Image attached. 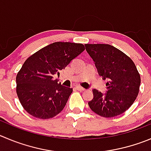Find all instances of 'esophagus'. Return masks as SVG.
Listing matches in <instances>:
<instances>
[{"label": "esophagus", "instance_id": "esophagus-1", "mask_svg": "<svg viewBox=\"0 0 151 151\" xmlns=\"http://www.w3.org/2000/svg\"><path fill=\"white\" fill-rule=\"evenodd\" d=\"M76 88H77V90H79V91H84V90H85V88L80 86H76Z\"/></svg>", "mask_w": 151, "mask_h": 151}]
</instances>
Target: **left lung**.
<instances>
[{"label": "left lung", "mask_w": 151, "mask_h": 151, "mask_svg": "<svg viewBox=\"0 0 151 151\" xmlns=\"http://www.w3.org/2000/svg\"><path fill=\"white\" fill-rule=\"evenodd\" d=\"M100 76L108 80L107 91L93 89L90 109L104 118L124 113L134 103L141 83L140 74L133 60L116 47L106 44H86Z\"/></svg>", "instance_id": "left-lung-1"}]
</instances>
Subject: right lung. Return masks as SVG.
I'll return each instance as SVG.
<instances>
[{"label":"right lung","mask_w":151,"mask_h":151,"mask_svg":"<svg viewBox=\"0 0 151 151\" xmlns=\"http://www.w3.org/2000/svg\"><path fill=\"white\" fill-rule=\"evenodd\" d=\"M85 50L83 44L53 42L27 59L16 76V92L24 109L33 117L47 119L58 115L72 88L58 83L53 76Z\"/></svg>","instance_id":"right-lung-1"}]
</instances>
